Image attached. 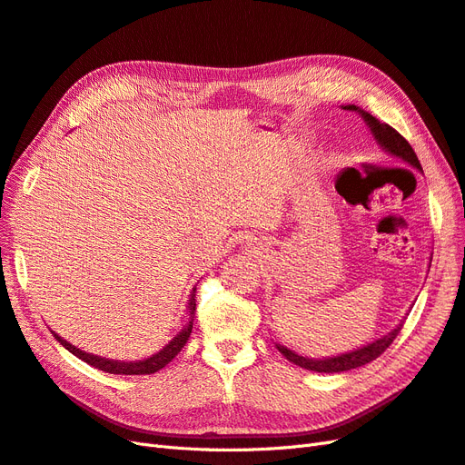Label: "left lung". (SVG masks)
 <instances>
[{"mask_svg": "<svg viewBox=\"0 0 465 465\" xmlns=\"http://www.w3.org/2000/svg\"><path fill=\"white\" fill-rule=\"evenodd\" d=\"M341 109H344V111H354V113L361 114L362 121H364L366 126L370 128V134L374 136L376 143L380 145V148H381L383 152L393 155V157H397V159H401L403 163H407V165H411V167H415L417 171H420V173H422V167H420V163H419V157H417L415 150L411 148L409 142H407L395 128H391V126L386 124V123H380L376 116L366 113V111L361 109V107H356V104H342ZM430 261H432V255H430ZM403 323H405V320H403L400 325H397L395 329H391L390 333L383 335V337H380V339H376V341H372V342L364 344V347H361V349H354V351H351V352H342V354H337V356L308 358V356H302V354H298V352H294V351H290L288 347H284V344H281V342H276V349L281 351V354L286 358V361L294 362V364L300 366V368L312 370V372H325V374L347 372V370L361 368V366H364V364H368V362L376 361V358L393 342V339H395L397 335H400V331H401Z\"/></svg>", "mask_w": 465, "mask_h": 465, "instance_id": "1", "label": "left lung"}]
</instances>
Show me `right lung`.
Masks as SVG:
<instances>
[{
  "label": "right lung",
  "mask_w": 465,
  "mask_h": 465,
  "mask_svg": "<svg viewBox=\"0 0 465 465\" xmlns=\"http://www.w3.org/2000/svg\"><path fill=\"white\" fill-rule=\"evenodd\" d=\"M196 288H193L191 292V298H189V306H187V312H189V322L183 325V329L179 331V333L171 339L165 347L148 356L143 358V361H130V362H124V361H113V358H104V356H97V354H91V352H85L82 349L74 347L72 342H68L65 339H62L58 333H54V331H50L52 335H54V339L62 344V347L65 351H70L74 356H77L79 361L87 362L89 366L93 368H99L103 370V372H109V374H124V376H143V374H155L157 370L165 368L173 358L181 352V349L187 344L189 337H191V331H193V322H194V310H196Z\"/></svg>",
  "instance_id": "right-lung-1"
}]
</instances>
